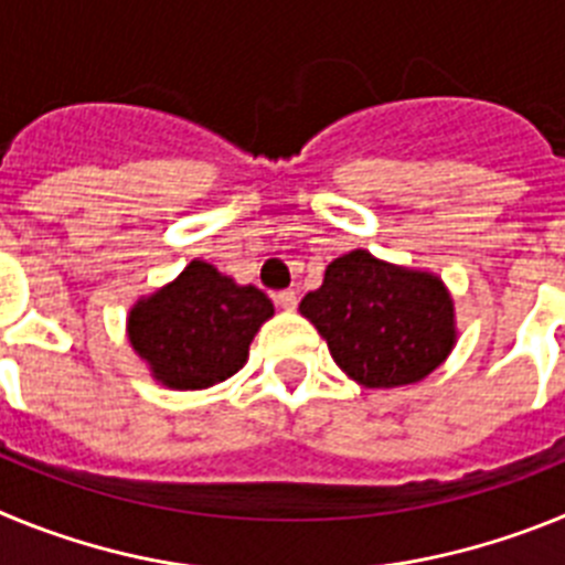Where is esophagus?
Listing matches in <instances>:
<instances>
[{"instance_id":"34e87169","label":"esophagus","mask_w":565,"mask_h":565,"mask_svg":"<svg viewBox=\"0 0 565 565\" xmlns=\"http://www.w3.org/2000/svg\"><path fill=\"white\" fill-rule=\"evenodd\" d=\"M277 306L282 308V311H294V308H297V291H291V288H288V291H279Z\"/></svg>"}]
</instances>
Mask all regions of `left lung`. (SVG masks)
<instances>
[{"mask_svg": "<svg viewBox=\"0 0 565 565\" xmlns=\"http://www.w3.org/2000/svg\"><path fill=\"white\" fill-rule=\"evenodd\" d=\"M299 313L326 339L339 371L371 391L422 382L458 342L456 302L444 279L364 248L333 259Z\"/></svg>", "mask_w": 565, "mask_h": 565, "instance_id": "obj_1", "label": "left lung"}]
</instances>
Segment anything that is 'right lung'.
<instances>
[{"instance_id":"obj_1","label":"right lung","mask_w":565,"mask_h":565,"mask_svg":"<svg viewBox=\"0 0 565 565\" xmlns=\"http://www.w3.org/2000/svg\"><path fill=\"white\" fill-rule=\"evenodd\" d=\"M271 317L274 302L259 288L192 259L129 308L127 337L154 382L169 391H206L246 364L252 339Z\"/></svg>"}]
</instances>
